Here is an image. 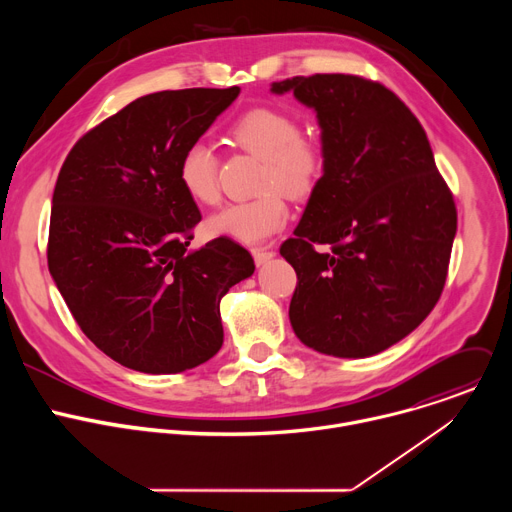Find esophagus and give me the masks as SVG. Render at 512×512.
<instances>
[{
  "label": "esophagus",
  "mask_w": 512,
  "mask_h": 512,
  "mask_svg": "<svg viewBox=\"0 0 512 512\" xmlns=\"http://www.w3.org/2000/svg\"><path fill=\"white\" fill-rule=\"evenodd\" d=\"M275 257V253L273 251H269V249H263V247H257V249H253V259H255V263L261 267V265H265L267 261H271Z\"/></svg>",
  "instance_id": "obj_1"
}]
</instances>
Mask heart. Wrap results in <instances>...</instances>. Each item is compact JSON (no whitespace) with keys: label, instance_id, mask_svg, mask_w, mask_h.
I'll return each mask as SVG.
<instances>
[{"label":"heart","instance_id":"1","mask_svg":"<svg viewBox=\"0 0 512 512\" xmlns=\"http://www.w3.org/2000/svg\"><path fill=\"white\" fill-rule=\"evenodd\" d=\"M237 145L259 160L261 194L223 206L208 218L210 233L239 243H259L279 231L287 221L291 196L310 194L324 172V150L316 137L300 135L298 121L271 107L245 113L231 129ZM178 178L186 194L200 204L218 200L216 158L206 143H192L178 164Z\"/></svg>","mask_w":512,"mask_h":512}]
</instances>
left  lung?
I'll use <instances>...</instances> for the list:
<instances>
[{"label": "left lung", "mask_w": 512, "mask_h": 512, "mask_svg": "<svg viewBox=\"0 0 512 512\" xmlns=\"http://www.w3.org/2000/svg\"><path fill=\"white\" fill-rule=\"evenodd\" d=\"M271 93L316 113L324 150L322 178L279 249L298 273L291 328L328 356L379 354L442 296L458 229L452 192L421 123L383 85L312 75Z\"/></svg>", "instance_id": "obj_1"}]
</instances>
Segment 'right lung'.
Returning <instances> with one entry per match:
<instances>
[{
    "instance_id": "1",
    "label": "right lung",
    "mask_w": 512,
    "mask_h": 512,
    "mask_svg": "<svg viewBox=\"0 0 512 512\" xmlns=\"http://www.w3.org/2000/svg\"><path fill=\"white\" fill-rule=\"evenodd\" d=\"M241 89L135 99L70 150L52 194L48 269L87 338L127 369L190 371L223 346L221 298L253 275L218 237L190 249L200 210L178 164Z\"/></svg>"
}]
</instances>
